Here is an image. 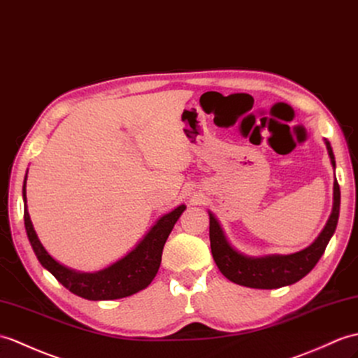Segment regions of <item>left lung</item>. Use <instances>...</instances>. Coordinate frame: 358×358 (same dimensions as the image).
I'll use <instances>...</instances> for the list:
<instances>
[{
	"label": "left lung",
	"instance_id": "left-lung-1",
	"mask_svg": "<svg viewBox=\"0 0 358 358\" xmlns=\"http://www.w3.org/2000/svg\"><path fill=\"white\" fill-rule=\"evenodd\" d=\"M329 159L332 166L336 168L334 154L329 141H325ZM340 212V187L337 180L334 181V204H332L331 217L327 222L325 229L317 236L314 243L303 248V250L293 255H268L261 257H250L236 252L229 244V241L224 235L218 220L215 215L209 212L210 227V248L213 255V261L217 262L220 271L229 280L235 284L261 288V289H273L285 285H292L294 282L305 278L319 262L323 252L329 243L331 236L334 235Z\"/></svg>",
	"mask_w": 358,
	"mask_h": 358
}]
</instances>
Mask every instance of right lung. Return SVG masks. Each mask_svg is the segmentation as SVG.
Instances as JSON below:
<instances>
[{
    "instance_id": "add662e5",
    "label": "right lung",
    "mask_w": 358,
    "mask_h": 358,
    "mask_svg": "<svg viewBox=\"0 0 358 358\" xmlns=\"http://www.w3.org/2000/svg\"><path fill=\"white\" fill-rule=\"evenodd\" d=\"M26 178L22 186V198H24V224L30 244L33 247L39 262L43 264L61 284L70 289L71 293L78 294L88 301H113L134 294L140 289L146 288L155 278L157 271L160 268L162 253L166 239L172 231L180 215L185 212L186 206L181 204L177 209L163 215L155 222V226L148 231L146 236L136 245L134 250H131L120 261L114 262L110 267H106L96 273H79L64 267L52 256L47 253L45 248L41 244L38 235L30 220L27 210V198H26Z\"/></svg>"
}]
</instances>
